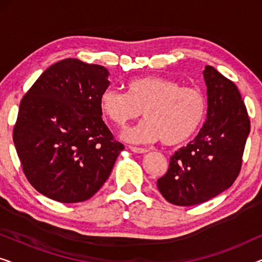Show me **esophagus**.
I'll list each match as a JSON object with an SVG mask.
<instances>
[{
	"instance_id": "obj_1",
	"label": "esophagus",
	"mask_w": 262,
	"mask_h": 262,
	"mask_svg": "<svg viewBox=\"0 0 262 262\" xmlns=\"http://www.w3.org/2000/svg\"><path fill=\"white\" fill-rule=\"evenodd\" d=\"M130 150L132 152H136V154H145L148 152V149L145 148H138V146H130Z\"/></svg>"
}]
</instances>
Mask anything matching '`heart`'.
<instances>
[{"label":"heart","instance_id":"obj_1","mask_svg":"<svg viewBox=\"0 0 262 262\" xmlns=\"http://www.w3.org/2000/svg\"><path fill=\"white\" fill-rule=\"evenodd\" d=\"M103 116L117 126H125L142 114L145 120L121 134L125 141L177 145L188 141L206 117L207 100L194 87H182L178 81L161 76L134 78L126 93L107 88L99 98Z\"/></svg>","mask_w":262,"mask_h":262}]
</instances>
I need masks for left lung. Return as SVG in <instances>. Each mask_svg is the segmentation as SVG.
Segmentation results:
<instances>
[{
    "label": "left lung",
    "instance_id": "obj_1",
    "mask_svg": "<svg viewBox=\"0 0 262 262\" xmlns=\"http://www.w3.org/2000/svg\"><path fill=\"white\" fill-rule=\"evenodd\" d=\"M207 116L196 137L170 157L157 180L163 198L174 205L207 202L234 184L242 164L250 121L237 87L213 67L203 71Z\"/></svg>",
    "mask_w": 262,
    "mask_h": 262
}]
</instances>
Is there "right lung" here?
Here are the masks:
<instances>
[{"label":"right lung","instance_id":"obj_1","mask_svg":"<svg viewBox=\"0 0 262 262\" xmlns=\"http://www.w3.org/2000/svg\"><path fill=\"white\" fill-rule=\"evenodd\" d=\"M108 76L105 67L67 58L48 68L21 100L14 145L27 180L50 199H89L124 150L99 106Z\"/></svg>","mask_w":262,"mask_h":262}]
</instances>
